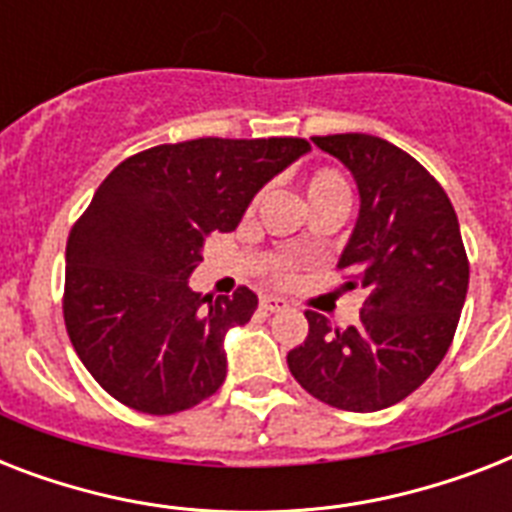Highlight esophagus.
Returning <instances> with one entry per match:
<instances>
[{"mask_svg":"<svg viewBox=\"0 0 512 512\" xmlns=\"http://www.w3.org/2000/svg\"><path fill=\"white\" fill-rule=\"evenodd\" d=\"M260 308L268 313H279V311H287L289 305H287V300H281V297L265 295V297H260Z\"/></svg>","mask_w":512,"mask_h":512,"instance_id":"34e87169","label":"esophagus"}]
</instances>
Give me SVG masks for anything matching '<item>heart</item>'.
<instances>
[{"label": "heart", "mask_w": 512, "mask_h": 512, "mask_svg": "<svg viewBox=\"0 0 512 512\" xmlns=\"http://www.w3.org/2000/svg\"><path fill=\"white\" fill-rule=\"evenodd\" d=\"M305 193L313 209L332 207V204H350V183L335 167H316L305 180ZM263 271L271 281H289L297 273V263L292 257L268 255L263 260Z\"/></svg>", "instance_id": "b5f03b06"}]
</instances>
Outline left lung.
Wrapping results in <instances>:
<instances>
[{
    "mask_svg": "<svg viewBox=\"0 0 512 512\" xmlns=\"http://www.w3.org/2000/svg\"><path fill=\"white\" fill-rule=\"evenodd\" d=\"M313 143L356 177L361 212L337 271L342 289L369 295L356 327L305 311L308 337L287 364L324 404L377 412L414 393L446 356L468 295V252L452 201L414 156L364 132Z\"/></svg>",
    "mask_w": 512,
    "mask_h": 512,
    "instance_id": "obj_1",
    "label": "left lung"
}]
</instances>
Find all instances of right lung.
<instances>
[{
  "instance_id": "obj_1",
  "label": "right lung",
  "mask_w": 512,
  "mask_h": 512,
  "mask_svg": "<svg viewBox=\"0 0 512 512\" xmlns=\"http://www.w3.org/2000/svg\"><path fill=\"white\" fill-rule=\"evenodd\" d=\"M305 138H199L124 159L100 183L66 244L63 321L108 396L175 414L225 380L223 337L257 295H201L188 276L212 231H233L260 188L305 154Z\"/></svg>"
}]
</instances>
